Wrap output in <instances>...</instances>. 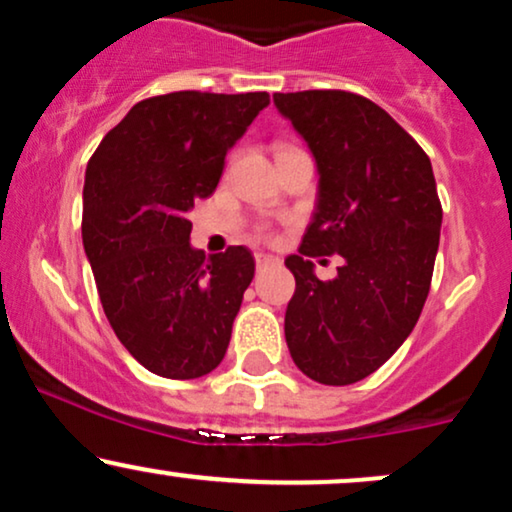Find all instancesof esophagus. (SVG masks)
Here are the masks:
<instances>
[{
    "label": "esophagus",
    "instance_id": "1",
    "mask_svg": "<svg viewBox=\"0 0 512 512\" xmlns=\"http://www.w3.org/2000/svg\"><path fill=\"white\" fill-rule=\"evenodd\" d=\"M279 260H276V257H272V255H255V264H257V269H267V267H272V264H276Z\"/></svg>",
    "mask_w": 512,
    "mask_h": 512
}]
</instances>
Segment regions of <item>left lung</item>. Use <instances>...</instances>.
Instances as JSON below:
<instances>
[{"mask_svg":"<svg viewBox=\"0 0 512 512\" xmlns=\"http://www.w3.org/2000/svg\"><path fill=\"white\" fill-rule=\"evenodd\" d=\"M274 103L320 173L313 221L286 257L296 276L286 344L315 383H358L404 344L431 289L443 221L431 158L358 93H276ZM327 254L345 257L332 282L309 262Z\"/></svg>","mask_w":512,"mask_h":512,"instance_id":"1","label":"left lung"}]
</instances>
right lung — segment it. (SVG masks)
<instances>
[{"label":"right lung","mask_w":512,"mask_h":512,"mask_svg":"<svg viewBox=\"0 0 512 512\" xmlns=\"http://www.w3.org/2000/svg\"><path fill=\"white\" fill-rule=\"evenodd\" d=\"M269 93L175 91L139 101L86 166L81 236L105 317L151 373L202 378L226 356L255 260L192 250L187 211L219 185L226 151Z\"/></svg>","instance_id":"add662e5"}]
</instances>
